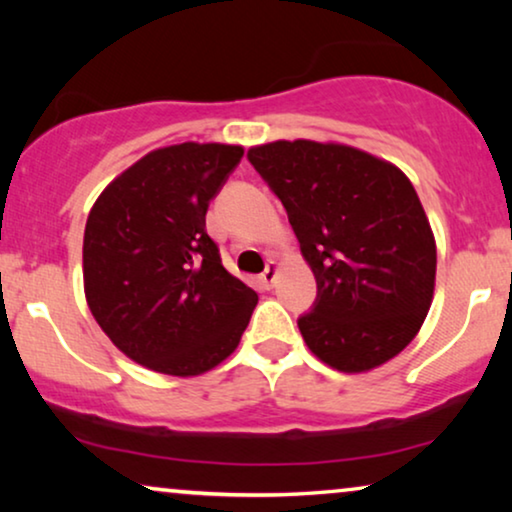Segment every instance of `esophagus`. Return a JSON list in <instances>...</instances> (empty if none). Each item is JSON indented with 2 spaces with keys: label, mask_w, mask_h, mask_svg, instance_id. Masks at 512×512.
I'll return each instance as SVG.
<instances>
[{
  "label": "esophagus",
  "mask_w": 512,
  "mask_h": 512,
  "mask_svg": "<svg viewBox=\"0 0 512 512\" xmlns=\"http://www.w3.org/2000/svg\"><path fill=\"white\" fill-rule=\"evenodd\" d=\"M277 272H279L277 263H268V268H265V270H263V275H261V284L265 286V289H272V286H275Z\"/></svg>",
  "instance_id": "obj_1"
}]
</instances>
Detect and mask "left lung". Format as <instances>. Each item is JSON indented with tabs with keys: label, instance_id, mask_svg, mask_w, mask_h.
<instances>
[{
	"label": "left lung",
	"instance_id": "obj_1",
	"mask_svg": "<svg viewBox=\"0 0 512 512\" xmlns=\"http://www.w3.org/2000/svg\"><path fill=\"white\" fill-rule=\"evenodd\" d=\"M249 163L282 200L317 300L298 319L314 356L363 373L403 352L436 284V240L410 179L345 144L254 146Z\"/></svg>",
	"mask_w": 512,
	"mask_h": 512
}]
</instances>
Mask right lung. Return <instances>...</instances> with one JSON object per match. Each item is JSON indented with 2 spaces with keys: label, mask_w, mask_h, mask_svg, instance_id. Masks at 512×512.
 <instances>
[{
  "label": "right lung",
  "mask_w": 512,
  "mask_h": 512,
  "mask_svg": "<svg viewBox=\"0 0 512 512\" xmlns=\"http://www.w3.org/2000/svg\"><path fill=\"white\" fill-rule=\"evenodd\" d=\"M242 146L146 153L104 188L83 233V286L109 340L156 373L191 377L235 352L258 303L207 235L209 200Z\"/></svg>",
  "instance_id": "1"
}]
</instances>
